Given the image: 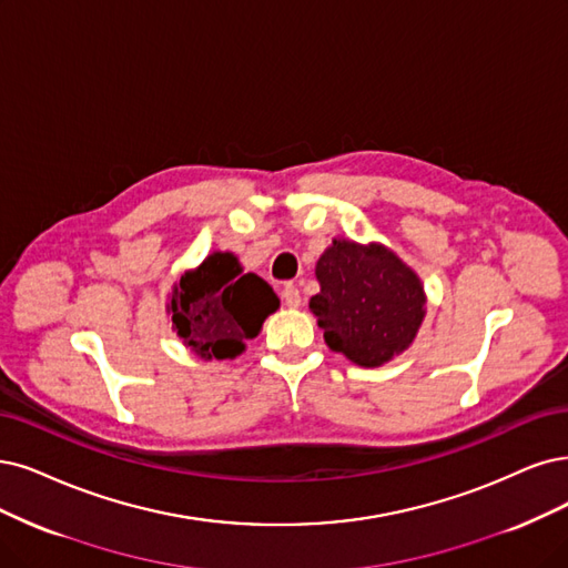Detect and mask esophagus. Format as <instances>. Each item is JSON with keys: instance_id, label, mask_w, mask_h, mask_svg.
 Returning a JSON list of instances; mask_svg holds the SVG:
<instances>
[{"instance_id": "34e87169", "label": "esophagus", "mask_w": 568, "mask_h": 568, "mask_svg": "<svg viewBox=\"0 0 568 568\" xmlns=\"http://www.w3.org/2000/svg\"><path fill=\"white\" fill-rule=\"evenodd\" d=\"M283 300H285V306L300 308V306H302V292H300V287L287 283V285L283 287Z\"/></svg>"}]
</instances>
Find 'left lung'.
Wrapping results in <instances>:
<instances>
[{
    "instance_id": "left-lung-1",
    "label": "left lung",
    "mask_w": 568,
    "mask_h": 568,
    "mask_svg": "<svg viewBox=\"0 0 568 568\" xmlns=\"http://www.w3.org/2000/svg\"><path fill=\"white\" fill-rule=\"evenodd\" d=\"M316 278L321 292L308 308L334 353L353 365L382 367L414 344L428 297L418 273L390 247L332 239Z\"/></svg>"
}]
</instances>
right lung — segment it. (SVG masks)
Instances as JSON below:
<instances>
[{
	"label": "right lung",
	"instance_id": "right-lung-1",
	"mask_svg": "<svg viewBox=\"0 0 568 568\" xmlns=\"http://www.w3.org/2000/svg\"><path fill=\"white\" fill-rule=\"evenodd\" d=\"M278 306L266 281L243 273L234 252L217 250L173 283L165 313L180 342L201 361H234Z\"/></svg>",
	"mask_w": 568,
	"mask_h": 568
}]
</instances>
